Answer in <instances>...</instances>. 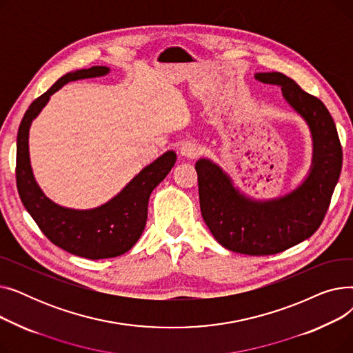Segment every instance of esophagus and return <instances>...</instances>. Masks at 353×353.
Listing matches in <instances>:
<instances>
[{
	"label": "esophagus",
	"instance_id": "34e87169",
	"mask_svg": "<svg viewBox=\"0 0 353 353\" xmlns=\"http://www.w3.org/2000/svg\"><path fill=\"white\" fill-rule=\"evenodd\" d=\"M180 153L184 157H189V159H196L200 153H201V147L193 141H186L181 144L180 148Z\"/></svg>",
	"mask_w": 353,
	"mask_h": 353
}]
</instances>
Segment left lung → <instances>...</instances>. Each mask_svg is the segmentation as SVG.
Returning a JSON list of instances; mask_svg holds the SVG:
<instances>
[{
  "label": "left lung",
  "instance_id": "1",
  "mask_svg": "<svg viewBox=\"0 0 353 353\" xmlns=\"http://www.w3.org/2000/svg\"><path fill=\"white\" fill-rule=\"evenodd\" d=\"M254 79L279 85L289 105L309 125L313 154L309 174L290 193L254 200L209 159L196 161L201 216L217 242L236 253H281L316 232L327 212L342 169V145L325 104L282 72H256Z\"/></svg>",
  "mask_w": 353,
  "mask_h": 353
}]
</instances>
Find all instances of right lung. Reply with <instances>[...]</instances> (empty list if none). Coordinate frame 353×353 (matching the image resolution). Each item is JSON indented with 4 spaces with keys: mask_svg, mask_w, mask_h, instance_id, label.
I'll return each instance as SVG.
<instances>
[{
    "mask_svg": "<svg viewBox=\"0 0 353 353\" xmlns=\"http://www.w3.org/2000/svg\"><path fill=\"white\" fill-rule=\"evenodd\" d=\"M108 72L110 68L104 65L67 72L31 103L17 134L15 177L24 208L51 243L91 261L120 256L136 245L147 221L148 199L176 163V153L165 152L145 165L119 194L94 209L63 208L43 193L30 163L28 133L32 120L40 114L54 92L68 81L101 77Z\"/></svg>",
    "mask_w": 353,
    "mask_h": 353,
    "instance_id": "1",
    "label": "right lung"
}]
</instances>
